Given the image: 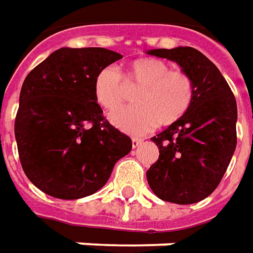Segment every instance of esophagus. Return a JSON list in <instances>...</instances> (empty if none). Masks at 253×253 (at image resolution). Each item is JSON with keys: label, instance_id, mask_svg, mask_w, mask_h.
<instances>
[{"label": "esophagus", "instance_id": "obj_1", "mask_svg": "<svg viewBox=\"0 0 253 253\" xmlns=\"http://www.w3.org/2000/svg\"><path fill=\"white\" fill-rule=\"evenodd\" d=\"M140 143H142V139H138V138L132 139V147H133V149H136Z\"/></svg>", "mask_w": 253, "mask_h": 253}]
</instances>
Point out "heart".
I'll return each mask as SVG.
<instances>
[{"mask_svg": "<svg viewBox=\"0 0 253 253\" xmlns=\"http://www.w3.org/2000/svg\"><path fill=\"white\" fill-rule=\"evenodd\" d=\"M121 72L103 68L94 76L93 94L101 108L113 113L125 101L126 86L138 89L133 96L136 107L110 115V123L128 135L140 136L157 125L169 126L179 121L192 106L195 84L182 71H172L170 64L157 58H139Z\"/></svg>", "mask_w": 253, "mask_h": 253, "instance_id": "b5f03b06", "label": "heart"}]
</instances>
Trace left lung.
<instances>
[{
	"mask_svg": "<svg viewBox=\"0 0 253 253\" xmlns=\"http://www.w3.org/2000/svg\"><path fill=\"white\" fill-rule=\"evenodd\" d=\"M146 52L177 62L195 84L188 113L152 138L160 154L147 170V182L163 201L201 202L217 188L231 162L237 146V101L217 67L194 47Z\"/></svg>",
	"mask_w": 253,
	"mask_h": 253,
	"instance_id": "1",
	"label": "left lung"
}]
</instances>
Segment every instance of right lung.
<instances>
[{
  "mask_svg": "<svg viewBox=\"0 0 253 253\" xmlns=\"http://www.w3.org/2000/svg\"><path fill=\"white\" fill-rule=\"evenodd\" d=\"M121 58L101 47H62L26 76L15 139L26 177L44 194L93 195L130 152L129 136L107 123L93 94L97 72Z\"/></svg>",
  "mask_w": 253,
  "mask_h": 253,
  "instance_id": "obj_1",
  "label": "right lung"
}]
</instances>
